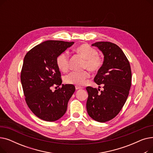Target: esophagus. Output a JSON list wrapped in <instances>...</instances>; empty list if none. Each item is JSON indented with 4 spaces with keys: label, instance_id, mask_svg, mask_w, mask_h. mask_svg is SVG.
I'll return each instance as SVG.
<instances>
[{
    "label": "esophagus",
    "instance_id": "1",
    "mask_svg": "<svg viewBox=\"0 0 153 153\" xmlns=\"http://www.w3.org/2000/svg\"><path fill=\"white\" fill-rule=\"evenodd\" d=\"M75 87H76V90H78V89H82V87H80V86H77V85H76V86H75Z\"/></svg>",
    "mask_w": 153,
    "mask_h": 153
}]
</instances>
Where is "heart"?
<instances>
[{
	"label": "heart",
	"instance_id": "heart-1",
	"mask_svg": "<svg viewBox=\"0 0 153 153\" xmlns=\"http://www.w3.org/2000/svg\"><path fill=\"white\" fill-rule=\"evenodd\" d=\"M75 51L84 59L82 68L87 69L91 72H97L100 69L103 64V58L101 54L97 53V51L94 48L89 44L84 43L77 46ZM56 62L61 71L66 72L69 68V54L66 52L59 54ZM89 77V73L87 71H72L64 76V81L68 84L82 85Z\"/></svg>",
	"mask_w": 153,
	"mask_h": 153
}]
</instances>
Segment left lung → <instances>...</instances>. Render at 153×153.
Segmentation results:
<instances>
[{"instance_id": "obj_1", "label": "left lung", "mask_w": 153, "mask_h": 153, "mask_svg": "<svg viewBox=\"0 0 153 153\" xmlns=\"http://www.w3.org/2000/svg\"><path fill=\"white\" fill-rule=\"evenodd\" d=\"M92 46L104 55L103 65L94 78L96 84H103L104 90L99 92V89L87 87L86 108L92 119L103 123L115 118L123 108L131 85V71L126 56L116 44L100 42Z\"/></svg>"}]
</instances>
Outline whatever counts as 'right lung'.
Returning <instances> with one entry per match:
<instances>
[{
    "instance_id": "1",
    "label": "right lung",
    "mask_w": 153,
    "mask_h": 153,
    "mask_svg": "<svg viewBox=\"0 0 153 153\" xmlns=\"http://www.w3.org/2000/svg\"><path fill=\"white\" fill-rule=\"evenodd\" d=\"M73 44L48 40L33 47L24 58L20 79L25 99L31 111L45 121L54 122L61 118L76 90L72 84H62L54 92L51 90L54 85L62 84L56 58Z\"/></svg>"
}]
</instances>
